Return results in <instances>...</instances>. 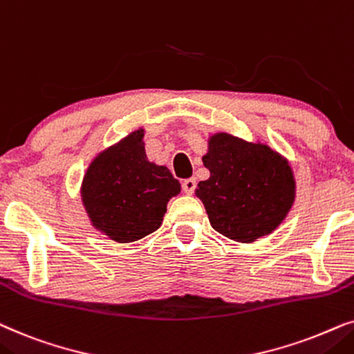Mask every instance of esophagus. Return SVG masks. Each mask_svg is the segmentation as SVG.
Here are the masks:
<instances>
[{
	"label": "esophagus",
	"mask_w": 354,
	"mask_h": 354,
	"mask_svg": "<svg viewBox=\"0 0 354 354\" xmlns=\"http://www.w3.org/2000/svg\"><path fill=\"white\" fill-rule=\"evenodd\" d=\"M183 191H185L186 194H192V192L196 191V180H194V178H189V180L183 181Z\"/></svg>",
	"instance_id": "obj_1"
}]
</instances>
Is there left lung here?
Here are the masks:
<instances>
[{"label":"left lung","instance_id":"left-lung-1","mask_svg":"<svg viewBox=\"0 0 354 354\" xmlns=\"http://www.w3.org/2000/svg\"><path fill=\"white\" fill-rule=\"evenodd\" d=\"M210 178L197 185L215 232L239 243L267 236L295 202V178L286 160L266 144L218 133L202 157Z\"/></svg>","mask_w":354,"mask_h":354}]
</instances>
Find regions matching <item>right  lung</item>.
Returning <instances> with one entry per match:
<instances>
[{
  "label": "right lung",
  "mask_w": 354,
  "mask_h": 354,
  "mask_svg": "<svg viewBox=\"0 0 354 354\" xmlns=\"http://www.w3.org/2000/svg\"><path fill=\"white\" fill-rule=\"evenodd\" d=\"M144 129L93 158L82 181L92 225L118 243H133L160 228L167 204L181 186L167 167L149 162Z\"/></svg>",
  "instance_id": "add662e5"
}]
</instances>
